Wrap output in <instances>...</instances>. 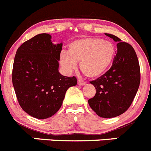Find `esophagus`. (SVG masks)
<instances>
[{"instance_id":"esophagus-1","label":"esophagus","mask_w":151,"mask_h":151,"mask_svg":"<svg viewBox=\"0 0 151 151\" xmlns=\"http://www.w3.org/2000/svg\"><path fill=\"white\" fill-rule=\"evenodd\" d=\"M78 85L80 86H83V85H86V82L81 81V80H78Z\"/></svg>"}]
</instances>
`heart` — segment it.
I'll return each mask as SVG.
<instances>
[{
    "label": "heart",
    "mask_w": 151,
    "mask_h": 151,
    "mask_svg": "<svg viewBox=\"0 0 151 151\" xmlns=\"http://www.w3.org/2000/svg\"><path fill=\"white\" fill-rule=\"evenodd\" d=\"M116 56V47L112 42L96 37H83L69 45V52L60 55V64L66 73L80 69L89 78H98L106 73Z\"/></svg>",
    "instance_id": "b5f03b06"
}]
</instances>
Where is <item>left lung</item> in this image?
I'll list each match as a JSON object with an SVG mask.
<instances>
[{"label":"left lung","instance_id":"1","mask_svg":"<svg viewBox=\"0 0 151 151\" xmlns=\"http://www.w3.org/2000/svg\"><path fill=\"white\" fill-rule=\"evenodd\" d=\"M105 34L117 42V52L110 70L91 81L96 92L88 104L98 116L111 118L125 112L132 104L140 84V66L132 45L113 34Z\"/></svg>","mask_w":151,"mask_h":151}]
</instances>
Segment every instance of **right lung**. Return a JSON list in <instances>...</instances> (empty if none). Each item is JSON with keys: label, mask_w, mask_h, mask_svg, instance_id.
<instances>
[{"label": "right lung", "mask_w": 151, "mask_h": 151, "mask_svg": "<svg viewBox=\"0 0 151 151\" xmlns=\"http://www.w3.org/2000/svg\"><path fill=\"white\" fill-rule=\"evenodd\" d=\"M63 43L54 44L52 36L40 34L16 52L12 85L22 109L37 119L52 117L61 107L66 91L77 85L75 76L59 73Z\"/></svg>", "instance_id": "add662e5"}]
</instances>
